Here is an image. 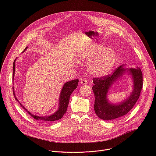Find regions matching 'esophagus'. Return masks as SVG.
Here are the masks:
<instances>
[{"instance_id":"esophagus-1","label":"esophagus","mask_w":156,"mask_h":156,"mask_svg":"<svg viewBox=\"0 0 156 156\" xmlns=\"http://www.w3.org/2000/svg\"><path fill=\"white\" fill-rule=\"evenodd\" d=\"M80 83L82 85H87V84L88 83V82H87V79H82V80H80Z\"/></svg>"}]
</instances>
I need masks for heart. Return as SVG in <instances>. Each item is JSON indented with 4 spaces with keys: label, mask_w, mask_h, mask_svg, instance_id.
I'll return each instance as SVG.
<instances>
[{
    "label": "heart",
    "mask_w": 156,
    "mask_h": 156,
    "mask_svg": "<svg viewBox=\"0 0 156 156\" xmlns=\"http://www.w3.org/2000/svg\"><path fill=\"white\" fill-rule=\"evenodd\" d=\"M79 58L83 61H89L88 70L95 77H104L109 74L115 64L117 55L109 47L101 44H94L81 50Z\"/></svg>",
    "instance_id": "1"
}]
</instances>
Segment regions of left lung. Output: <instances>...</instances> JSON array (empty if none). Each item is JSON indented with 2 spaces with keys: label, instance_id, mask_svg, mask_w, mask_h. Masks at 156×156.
Returning a JSON list of instances; mask_svg holds the SVG:
<instances>
[{
  "label": "left lung",
  "instance_id": "8db88e82",
  "mask_svg": "<svg viewBox=\"0 0 156 156\" xmlns=\"http://www.w3.org/2000/svg\"><path fill=\"white\" fill-rule=\"evenodd\" d=\"M122 64L111 76L93 79L92 90L95 96L94 111L101 119L112 120L126 115L137 101L142 88V73L139 67L130 68ZM127 75L133 81V90L126 99L119 103H112L107 98L108 92L113 84Z\"/></svg>",
  "mask_w": 156,
  "mask_h": 156
}]
</instances>
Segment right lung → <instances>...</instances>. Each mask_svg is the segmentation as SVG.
Masks as SVG:
<instances>
[{"label":"right lung","mask_w":156,"mask_h":156,"mask_svg":"<svg viewBox=\"0 0 156 156\" xmlns=\"http://www.w3.org/2000/svg\"><path fill=\"white\" fill-rule=\"evenodd\" d=\"M27 47H26L24 49V50L23 51L24 52L25 50L27 49ZM17 58L15 59L13 63V79L14 78L15 76V72H16V61ZM78 79L73 80L69 82H67L65 83L61 89V93L59 97V103H58V108L57 111L54 112L53 113L50 115H46V116H38L34 115L33 113H30L26 108H25L24 106H23L22 104L19 101V100L17 98L15 91L14 90V94L15 95L16 99L19 102L20 105L22 106L23 108L26 110V112H28L29 115H30L35 119L40 121V122H51L54 121L56 120H59L61 118H62V116L64 115L66 112L67 111V108L68 106L69 101V97L73 92L77 88V87L78 86ZM13 89H14V87H13Z\"/></svg>","instance_id":"obj_1"}]
</instances>
